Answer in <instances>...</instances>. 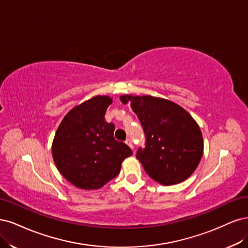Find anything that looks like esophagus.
Instances as JSON below:
<instances>
[{"label": "esophagus", "instance_id": "obj_1", "mask_svg": "<svg viewBox=\"0 0 248 248\" xmlns=\"http://www.w3.org/2000/svg\"><path fill=\"white\" fill-rule=\"evenodd\" d=\"M125 144L129 145V146L133 149V142H132V139H131V138H127V139L125 140Z\"/></svg>", "mask_w": 248, "mask_h": 248}]
</instances>
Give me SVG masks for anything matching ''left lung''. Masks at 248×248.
<instances>
[{"instance_id": "left-lung-1", "label": "left lung", "mask_w": 248, "mask_h": 248, "mask_svg": "<svg viewBox=\"0 0 248 248\" xmlns=\"http://www.w3.org/2000/svg\"><path fill=\"white\" fill-rule=\"evenodd\" d=\"M131 104L145 133L139 159L149 177L163 186L177 185L195 172L201 161L203 136L195 119L178 104L153 95L123 94Z\"/></svg>"}]
</instances>
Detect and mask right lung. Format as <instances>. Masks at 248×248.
<instances>
[{
	"label": "right lung",
	"mask_w": 248,
	"mask_h": 248,
	"mask_svg": "<svg viewBox=\"0 0 248 248\" xmlns=\"http://www.w3.org/2000/svg\"><path fill=\"white\" fill-rule=\"evenodd\" d=\"M112 99L94 95L71 109L52 142V157L60 173L82 189H98L116 177L124 158L133 155L114 139L113 124L105 121Z\"/></svg>",
	"instance_id": "right-lung-1"
}]
</instances>
